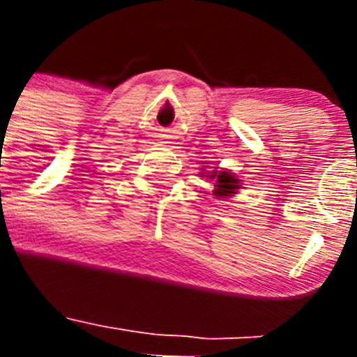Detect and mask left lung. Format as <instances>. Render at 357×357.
<instances>
[{
    "label": "left lung",
    "instance_id": "1",
    "mask_svg": "<svg viewBox=\"0 0 357 357\" xmlns=\"http://www.w3.org/2000/svg\"><path fill=\"white\" fill-rule=\"evenodd\" d=\"M209 176L211 178H216V191H214L216 197H232L239 189V178H236V175H232V173L213 172V175Z\"/></svg>",
    "mask_w": 357,
    "mask_h": 357
}]
</instances>
